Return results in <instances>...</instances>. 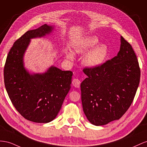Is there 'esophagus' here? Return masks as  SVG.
<instances>
[{"instance_id": "34e87169", "label": "esophagus", "mask_w": 147, "mask_h": 147, "mask_svg": "<svg viewBox=\"0 0 147 147\" xmlns=\"http://www.w3.org/2000/svg\"><path fill=\"white\" fill-rule=\"evenodd\" d=\"M72 84L75 87H78L79 88L80 87V84H81V81L79 79H78V78H74L73 79V80L72 81Z\"/></svg>"}]
</instances>
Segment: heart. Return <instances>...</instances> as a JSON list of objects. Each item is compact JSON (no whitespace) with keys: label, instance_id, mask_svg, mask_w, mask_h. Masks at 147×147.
Segmentation results:
<instances>
[{"label":"heart","instance_id":"obj_1","mask_svg":"<svg viewBox=\"0 0 147 147\" xmlns=\"http://www.w3.org/2000/svg\"><path fill=\"white\" fill-rule=\"evenodd\" d=\"M98 39L94 36H88L82 39L74 47L76 53H84L88 52L83 58V63L90 68H95L101 65L106 60L108 55V48L106 45H98ZM67 58L74 60V53L71 50L66 52Z\"/></svg>","mask_w":147,"mask_h":147}]
</instances>
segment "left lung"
I'll return each mask as SVG.
<instances>
[{"label": "left lung", "mask_w": 147, "mask_h": 147, "mask_svg": "<svg viewBox=\"0 0 147 147\" xmlns=\"http://www.w3.org/2000/svg\"><path fill=\"white\" fill-rule=\"evenodd\" d=\"M81 84L83 111L92 124L102 125L120 119L131 106L140 78L135 52L121 37L117 56L95 68L83 69Z\"/></svg>", "instance_id": "obj_1"}]
</instances>
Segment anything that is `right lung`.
Listing matches in <instances>:
<instances>
[{
    "mask_svg": "<svg viewBox=\"0 0 147 147\" xmlns=\"http://www.w3.org/2000/svg\"><path fill=\"white\" fill-rule=\"evenodd\" d=\"M53 27L46 24L28 31L16 40L7 57L4 83L12 104L25 119L47 123L56 118L71 88L73 72L51 66L42 74H29L23 56L31 39L49 34Z\"/></svg>",
    "mask_w": 147,
    "mask_h": 147,
    "instance_id": "add662e5",
    "label": "right lung"
}]
</instances>
